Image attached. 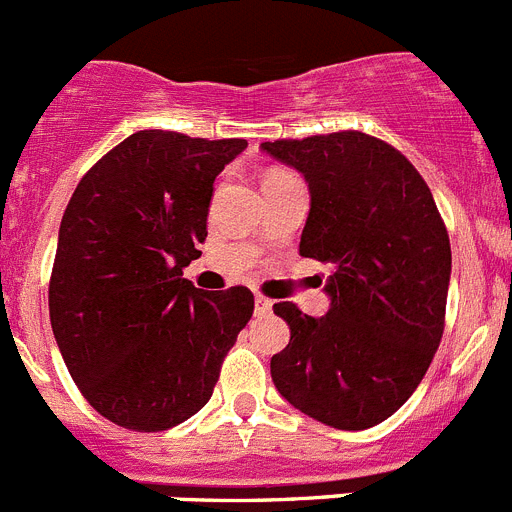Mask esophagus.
I'll use <instances>...</instances> for the list:
<instances>
[{"mask_svg":"<svg viewBox=\"0 0 512 512\" xmlns=\"http://www.w3.org/2000/svg\"><path fill=\"white\" fill-rule=\"evenodd\" d=\"M270 308H273V301L265 296H255V311L257 313H270Z\"/></svg>","mask_w":512,"mask_h":512,"instance_id":"1","label":"esophagus"}]
</instances>
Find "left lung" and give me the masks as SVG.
Wrapping results in <instances>:
<instances>
[{
  "mask_svg": "<svg viewBox=\"0 0 512 512\" xmlns=\"http://www.w3.org/2000/svg\"><path fill=\"white\" fill-rule=\"evenodd\" d=\"M260 150L306 178L298 252L334 265L326 316L273 306L290 329L270 359L275 388L331 428L377 426L411 398L444 334L451 247L434 196L405 155L365 132Z\"/></svg>",
  "mask_w": 512,
  "mask_h": 512,
  "instance_id": "8db88e82",
  "label": "left lung"
}]
</instances>
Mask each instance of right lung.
I'll return each instance as SVG.
<instances>
[{
    "instance_id": "1",
    "label": "right lung",
    "mask_w": 512,
    "mask_h": 512,
    "mask_svg": "<svg viewBox=\"0 0 512 512\" xmlns=\"http://www.w3.org/2000/svg\"><path fill=\"white\" fill-rule=\"evenodd\" d=\"M245 140L142 130L81 178L63 214L50 275V326L84 398L112 423L165 431L209 403L247 326L245 285L201 288L214 181Z\"/></svg>"
}]
</instances>
